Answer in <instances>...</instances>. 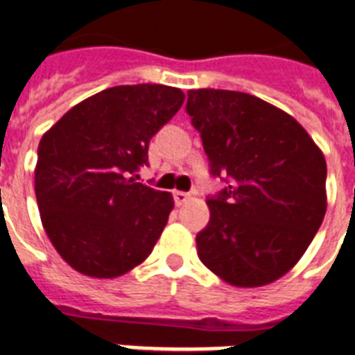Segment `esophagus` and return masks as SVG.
I'll use <instances>...</instances> for the list:
<instances>
[{
    "instance_id": "1",
    "label": "esophagus",
    "mask_w": 355,
    "mask_h": 355,
    "mask_svg": "<svg viewBox=\"0 0 355 355\" xmlns=\"http://www.w3.org/2000/svg\"><path fill=\"white\" fill-rule=\"evenodd\" d=\"M189 198H190V194H187V192H181V190H175L174 192V201L178 207H180V205H183L184 201H189Z\"/></svg>"
}]
</instances>
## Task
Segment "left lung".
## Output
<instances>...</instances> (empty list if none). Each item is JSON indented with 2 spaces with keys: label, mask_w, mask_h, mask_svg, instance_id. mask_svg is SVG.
<instances>
[{
  "label": "left lung",
  "mask_w": 355,
  "mask_h": 355,
  "mask_svg": "<svg viewBox=\"0 0 355 355\" xmlns=\"http://www.w3.org/2000/svg\"><path fill=\"white\" fill-rule=\"evenodd\" d=\"M187 114L201 136L210 175L198 256L234 286H263L300 261L327 212V161L292 116L245 92L189 90Z\"/></svg>",
  "instance_id": "1"
}]
</instances>
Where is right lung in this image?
Returning <instances> with one entry per match:
<instances>
[{"instance_id": "obj_1", "label": "right lung", "mask_w": 355, "mask_h": 355, "mask_svg": "<svg viewBox=\"0 0 355 355\" xmlns=\"http://www.w3.org/2000/svg\"><path fill=\"white\" fill-rule=\"evenodd\" d=\"M184 101L166 85H119L85 99L37 146L36 199L45 232L74 270L118 277L150 256L174 199L137 183L148 143Z\"/></svg>"}]
</instances>
